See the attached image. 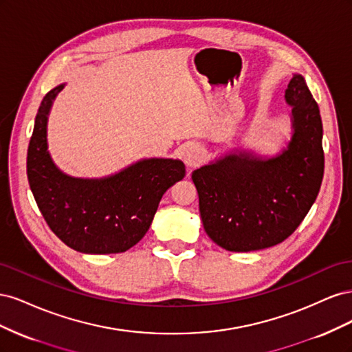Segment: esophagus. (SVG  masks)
Instances as JSON below:
<instances>
[{
    "label": "esophagus",
    "mask_w": 352,
    "mask_h": 352,
    "mask_svg": "<svg viewBox=\"0 0 352 352\" xmlns=\"http://www.w3.org/2000/svg\"><path fill=\"white\" fill-rule=\"evenodd\" d=\"M202 158H204V148L198 144L188 145V148L185 150V154H184V160H185V164L188 166V168H194V167L199 166Z\"/></svg>",
    "instance_id": "esophagus-1"
}]
</instances>
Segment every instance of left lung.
Returning a JSON list of instances; mask_svg holds the SVG:
<instances>
[{"label": "left lung", "mask_w": 352, "mask_h": 352, "mask_svg": "<svg viewBox=\"0 0 352 352\" xmlns=\"http://www.w3.org/2000/svg\"><path fill=\"white\" fill-rule=\"evenodd\" d=\"M294 135L286 150L263 160L229 154L192 172L207 235L221 248L248 252L289 238L310 211L324 173L320 110L301 74L285 91Z\"/></svg>", "instance_id": "left-lung-1"}]
</instances>
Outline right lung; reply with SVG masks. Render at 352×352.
Returning a JSON list of instances; mask_svg holds the SVG:
<instances>
[{"instance_id":"add662e5","label":"right lung","mask_w":352,"mask_h":352,"mask_svg":"<svg viewBox=\"0 0 352 352\" xmlns=\"http://www.w3.org/2000/svg\"><path fill=\"white\" fill-rule=\"evenodd\" d=\"M65 85L42 100L28 148V180L47 225L67 247L87 254L124 252L151 226L166 190L185 177L179 160H142L105 179L70 177L47 151V119Z\"/></svg>"}]
</instances>
